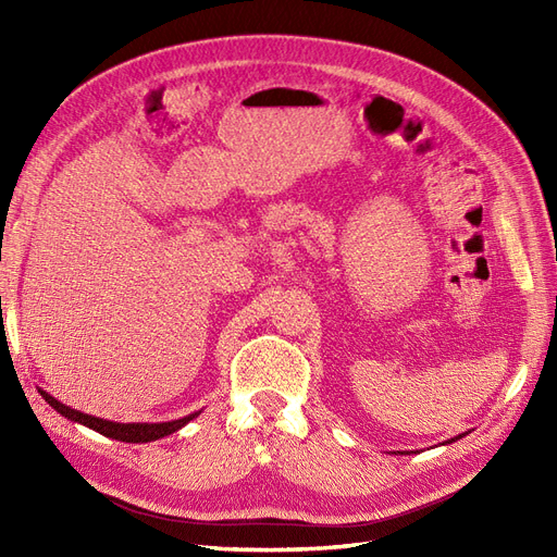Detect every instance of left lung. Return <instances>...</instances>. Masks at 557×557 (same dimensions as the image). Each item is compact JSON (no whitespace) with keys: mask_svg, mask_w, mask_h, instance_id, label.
I'll return each mask as SVG.
<instances>
[{"mask_svg":"<svg viewBox=\"0 0 557 557\" xmlns=\"http://www.w3.org/2000/svg\"><path fill=\"white\" fill-rule=\"evenodd\" d=\"M465 434H467V432H465ZM465 434H458V436H453V440H448V442H444V444H453V442H458V440H462V436H465Z\"/></svg>","mask_w":557,"mask_h":557,"instance_id":"1","label":"left lung"}]
</instances>
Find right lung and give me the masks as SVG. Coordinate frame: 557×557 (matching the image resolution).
Returning a JSON list of instances; mask_svg holds the SVG:
<instances>
[{
    "instance_id": "obj_1",
    "label": "right lung",
    "mask_w": 557,
    "mask_h": 557,
    "mask_svg": "<svg viewBox=\"0 0 557 557\" xmlns=\"http://www.w3.org/2000/svg\"><path fill=\"white\" fill-rule=\"evenodd\" d=\"M39 393L50 404V407H53L66 420H74V423L86 425V428H90L99 434L109 436V440H117V442H125V444H148V442L162 440V436L178 432L181 428L188 425L193 418H197L201 413V411H195V413L183 416L178 420H170V423H113V420H104V418H97V416H90V413H83V411L66 407V404L58 401L53 395L41 391V387H39Z\"/></svg>"
}]
</instances>
